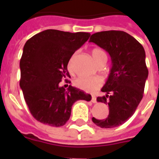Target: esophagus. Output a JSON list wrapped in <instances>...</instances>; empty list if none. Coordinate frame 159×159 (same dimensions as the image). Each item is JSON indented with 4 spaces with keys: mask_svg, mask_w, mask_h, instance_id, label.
<instances>
[{
    "mask_svg": "<svg viewBox=\"0 0 159 159\" xmlns=\"http://www.w3.org/2000/svg\"><path fill=\"white\" fill-rule=\"evenodd\" d=\"M92 103H96L97 102V97L95 95H92Z\"/></svg>",
    "mask_w": 159,
    "mask_h": 159,
    "instance_id": "esophagus-1",
    "label": "esophagus"
}]
</instances>
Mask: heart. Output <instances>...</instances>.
<instances>
[{
  "label": "heart",
  "instance_id": "1",
  "mask_svg": "<svg viewBox=\"0 0 159 159\" xmlns=\"http://www.w3.org/2000/svg\"><path fill=\"white\" fill-rule=\"evenodd\" d=\"M92 56L97 63L102 58H107L105 51L97 48L92 49ZM72 58H71L69 63H68V69L69 70H72ZM102 78L99 77H78L76 80L75 83L77 85V87H78L81 89L92 92V91L97 89V87L102 84Z\"/></svg>",
  "mask_w": 159,
  "mask_h": 159
}]
</instances>
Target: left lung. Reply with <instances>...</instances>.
Wrapping results in <instances>:
<instances>
[{"instance_id": "8db88e82", "label": "left lung", "mask_w": 159, "mask_h": 159, "mask_svg": "<svg viewBox=\"0 0 159 159\" xmlns=\"http://www.w3.org/2000/svg\"><path fill=\"white\" fill-rule=\"evenodd\" d=\"M89 42L96 43L110 54L111 72L98 102L109 106V115L104 120L92 118L101 128H114L123 125L135 112L143 98L148 70L145 51L133 36L120 30L97 32Z\"/></svg>"}]
</instances>
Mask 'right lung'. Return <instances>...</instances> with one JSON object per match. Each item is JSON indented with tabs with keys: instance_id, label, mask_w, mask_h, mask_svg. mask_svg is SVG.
<instances>
[{
	"instance_id": "obj_1",
	"label": "right lung",
	"mask_w": 159,
	"mask_h": 159,
	"mask_svg": "<svg viewBox=\"0 0 159 159\" xmlns=\"http://www.w3.org/2000/svg\"><path fill=\"white\" fill-rule=\"evenodd\" d=\"M89 33L47 30L25 43L20 62V87L31 115L48 125H64L72 106L78 100L90 102L92 96L71 85L60 87L71 77L67 64L72 55L90 37Z\"/></svg>"
}]
</instances>
